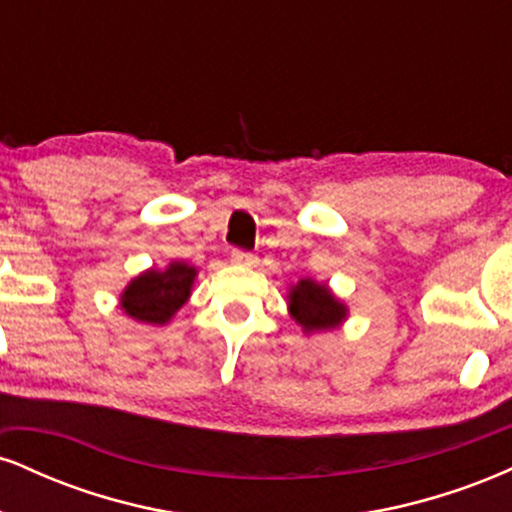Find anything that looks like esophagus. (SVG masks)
Segmentation results:
<instances>
[{
    "mask_svg": "<svg viewBox=\"0 0 512 512\" xmlns=\"http://www.w3.org/2000/svg\"><path fill=\"white\" fill-rule=\"evenodd\" d=\"M231 262L233 264H240V267H252L255 264V255L252 252H245V250H233L231 252Z\"/></svg>",
    "mask_w": 512,
    "mask_h": 512,
    "instance_id": "34e87169",
    "label": "esophagus"
}]
</instances>
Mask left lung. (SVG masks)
Returning <instances> with one entry per match:
<instances>
[{
  "label": "left lung",
  "instance_id": "1",
  "mask_svg": "<svg viewBox=\"0 0 512 512\" xmlns=\"http://www.w3.org/2000/svg\"><path fill=\"white\" fill-rule=\"evenodd\" d=\"M289 313L305 334L327 332L346 320V305L339 301L327 284L315 279H301L289 289Z\"/></svg>",
  "mask_w": 512,
  "mask_h": 512
}]
</instances>
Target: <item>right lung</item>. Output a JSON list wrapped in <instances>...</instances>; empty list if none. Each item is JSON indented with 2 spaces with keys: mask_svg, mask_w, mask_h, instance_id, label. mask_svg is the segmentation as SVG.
I'll list each match as a JSON object with an SVG mask.
<instances>
[{
  "mask_svg": "<svg viewBox=\"0 0 512 512\" xmlns=\"http://www.w3.org/2000/svg\"><path fill=\"white\" fill-rule=\"evenodd\" d=\"M197 269L187 262H170L166 269H146L122 291L120 308L146 325H166L187 303Z\"/></svg>",
  "mask_w": 512,
  "mask_h": 512,
  "instance_id": "add662e5",
  "label": "right lung"
}]
</instances>
